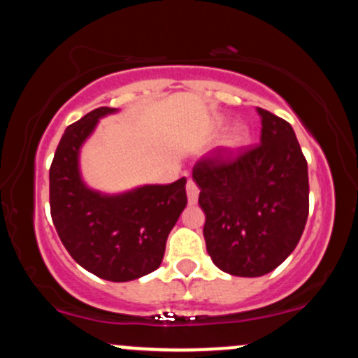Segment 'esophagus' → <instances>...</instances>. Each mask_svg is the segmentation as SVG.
<instances>
[{"instance_id":"esophagus-1","label":"esophagus","mask_w":358,"mask_h":358,"mask_svg":"<svg viewBox=\"0 0 358 358\" xmlns=\"http://www.w3.org/2000/svg\"><path fill=\"white\" fill-rule=\"evenodd\" d=\"M199 187H196V183L193 182V180H188L187 183V195H188V203H196V200H199Z\"/></svg>"}]
</instances>
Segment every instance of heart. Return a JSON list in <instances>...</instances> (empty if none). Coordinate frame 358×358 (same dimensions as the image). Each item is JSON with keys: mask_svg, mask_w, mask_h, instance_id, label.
I'll use <instances>...</instances> for the list:
<instances>
[{"mask_svg": "<svg viewBox=\"0 0 358 358\" xmlns=\"http://www.w3.org/2000/svg\"><path fill=\"white\" fill-rule=\"evenodd\" d=\"M225 124V119H220L217 126ZM250 127L245 122H234V124L222 134L219 141V153L222 158H236L248 148L250 143Z\"/></svg>", "mask_w": 358, "mask_h": 358, "instance_id": "1", "label": "heart"}]
</instances>
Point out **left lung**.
Segmentation results:
<instances>
[{"instance_id": "8db88e82", "label": "left lung", "mask_w": 358, "mask_h": 358, "mask_svg": "<svg viewBox=\"0 0 358 358\" xmlns=\"http://www.w3.org/2000/svg\"><path fill=\"white\" fill-rule=\"evenodd\" d=\"M257 113L261 145L231 163L193 168L208 256L241 278L264 276L293 252L310 207L308 165L293 127L269 110Z\"/></svg>"}]
</instances>
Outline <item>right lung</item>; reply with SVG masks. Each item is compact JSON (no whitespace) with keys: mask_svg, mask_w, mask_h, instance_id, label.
<instances>
[{"mask_svg":"<svg viewBox=\"0 0 358 358\" xmlns=\"http://www.w3.org/2000/svg\"><path fill=\"white\" fill-rule=\"evenodd\" d=\"M114 108L90 110L65 129L50 166V212L77 264L106 281H133L159 268L168 234L187 207V178L121 193L94 190L80 173V150Z\"/></svg>","mask_w":358,"mask_h":358,"instance_id":"obj_1","label":"right lung"}]
</instances>
